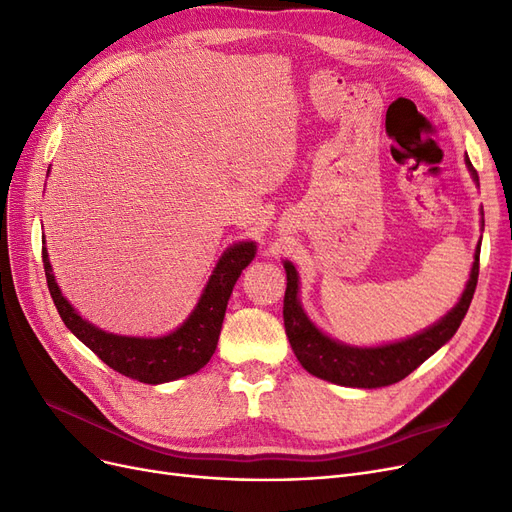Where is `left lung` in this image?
I'll list each match as a JSON object with an SVG mask.
<instances>
[{
    "mask_svg": "<svg viewBox=\"0 0 512 512\" xmlns=\"http://www.w3.org/2000/svg\"><path fill=\"white\" fill-rule=\"evenodd\" d=\"M466 168L479 185L477 170L472 168L466 156ZM483 215V213H481ZM485 221L481 219V230ZM479 255L481 240L475 249V261H472L470 276L458 304L453 306L441 320L428 329L415 333L411 337L399 339V342L380 344V346H350L329 337L323 329H318L299 301V274L291 261H282L287 272V293H285V329L289 344L308 373L327 380L331 384L350 386V388H382L405 380V377L418 369L426 358H430L439 348H443L449 339L456 335L462 320L468 312V306L477 289L479 278Z\"/></svg>",
    "mask_w": 512,
    "mask_h": 512,
    "instance_id": "obj_1",
    "label": "left lung"
}]
</instances>
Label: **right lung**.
<instances>
[{
	"label": "right lung",
	"instance_id": "add662e5",
	"mask_svg": "<svg viewBox=\"0 0 512 512\" xmlns=\"http://www.w3.org/2000/svg\"><path fill=\"white\" fill-rule=\"evenodd\" d=\"M255 253L257 244L253 240L227 246L215 263L213 274L208 276L198 304L183 323L160 337H139L103 331L94 327L90 320L82 318L80 312L69 304L52 274L46 240L42 249L48 289L65 327L113 371L130 377V380L154 386L192 375L211 361L217 350L227 299H230L242 270L255 259Z\"/></svg>",
	"mask_w": 512,
	"mask_h": 512
}]
</instances>
